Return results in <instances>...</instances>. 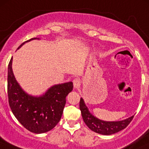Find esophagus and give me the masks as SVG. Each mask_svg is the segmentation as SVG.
Listing matches in <instances>:
<instances>
[{
	"label": "esophagus",
	"mask_w": 149,
	"mask_h": 149,
	"mask_svg": "<svg viewBox=\"0 0 149 149\" xmlns=\"http://www.w3.org/2000/svg\"><path fill=\"white\" fill-rule=\"evenodd\" d=\"M73 86H74V88H77L80 86L81 81L79 80V79H75L73 81Z\"/></svg>",
	"instance_id": "esophagus-1"
}]
</instances>
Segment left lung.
Segmentation results:
<instances>
[{
  "label": "left lung",
  "instance_id": "obj_1",
  "mask_svg": "<svg viewBox=\"0 0 149 149\" xmlns=\"http://www.w3.org/2000/svg\"><path fill=\"white\" fill-rule=\"evenodd\" d=\"M79 107L84 123L95 133L105 136L114 134L125 128L133 120V116L120 121H104L96 118L88 110L84 100L81 98Z\"/></svg>",
  "mask_w": 149,
  "mask_h": 149
}]
</instances>
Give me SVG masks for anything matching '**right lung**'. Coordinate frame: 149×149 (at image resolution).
<instances>
[{
	"label": "right lung",
	"instance_id": "add662e5",
	"mask_svg": "<svg viewBox=\"0 0 149 149\" xmlns=\"http://www.w3.org/2000/svg\"><path fill=\"white\" fill-rule=\"evenodd\" d=\"M33 40L32 38L22 43ZM10 59L8 67V97L12 112L19 123L34 133L49 131L59 123L66 102V97L73 90L72 82L54 85L40 97L27 94L15 79Z\"/></svg>",
	"mask_w": 149,
	"mask_h": 149
}]
</instances>
